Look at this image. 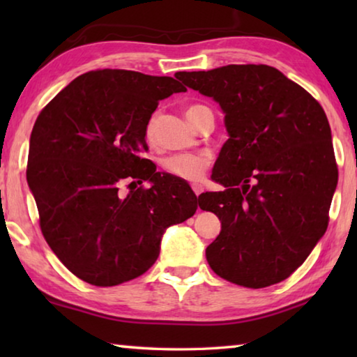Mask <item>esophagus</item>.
Segmentation results:
<instances>
[{
    "label": "esophagus",
    "mask_w": 357,
    "mask_h": 357,
    "mask_svg": "<svg viewBox=\"0 0 357 357\" xmlns=\"http://www.w3.org/2000/svg\"><path fill=\"white\" fill-rule=\"evenodd\" d=\"M192 190H193V193H195V195L198 197V195H200V193L204 190V187H203L202 184L195 183V184H192Z\"/></svg>",
    "instance_id": "obj_1"
}]
</instances>
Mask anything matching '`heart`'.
<instances>
[{
    "label": "heart",
    "instance_id": "1",
    "mask_svg": "<svg viewBox=\"0 0 357 357\" xmlns=\"http://www.w3.org/2000/svg\"><path fill=\"white\" fill-rule=\"evenodd\" d=\"M202 105H192L185 110L187 119H192L193 114L200 110ZM155 128V116L151 118L146 128V135L148 138L153 137ZM211 164V155L209 154H174L167 157L162 162V167L165 168L173 176L183 178L187 181H197L203 176V173L206 172V168Z\"/></svg>",
    "mask_w": 357,
    "mask_h": 357
}]
</instances>
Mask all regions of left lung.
Here are the masks:
<instances>
[{"instance_id": "1", "label": "left lung", "mask_w": 357, "mask_h": 357, "mask_svg": "<svg viewBox=\"0 0 357 357\" xmlns=\"http://www.w3.org/2000/svg\"><path fill=\"white\" fill-rule=\"evenodd\" d=\"M174 77L213 98L225 114L228 140L211 176L225 190L198 197L222 223L206 249L211 269L247 288L285 280L328 228L338 172L324 110L266 64Z\"/></svg>"}]
</instances>
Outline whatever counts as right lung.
<instances>
[{
    "instance_id": "right-lung-1",
    "label": "right lung",
    "mask_w": 357,
    "mask_h": 357,
    "mask_svg": "<svg viewBox=\"0 0 357 357\" xmlns=\"http://www.w3.org/2000/svg\"><path fill=\"white\" fill-rule=\"evenodd\" d=\"M184 91L172 77L91 70L36 119L28 185L47 244L78 279L96 287L135 279L155 263L165 229L195 214L190 187L142 157L159 100ZM143 180L153 185L137 188Z\"/></svg>"
}]
</instances>
